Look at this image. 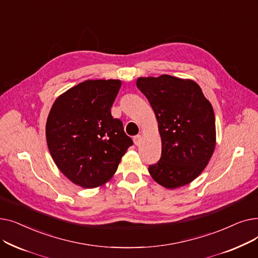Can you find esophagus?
I'll return each mask as SVG.
<instances>
[{
    "label": "esophagus",
    "instance_id": "esophagus-1",
    "mask_svg": "<svg viewBox=\"0 0 258 258\" xmlns=\"http://www.w3.org/2000/svg\"><path fill=\"white\" fill-rule=\"evenodd\" d=\"M141 140H142V136H141V135H137V136L134 137V143L136 144V145H139L140 142H141Z\"/></svg>",
    "mask_w": 258,
    "mask_h": 258
}]
</instances>
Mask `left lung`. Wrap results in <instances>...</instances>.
I'll use <instances>...</instances> for the list:
<instances>
[{
    "instance_id": "8db88e82",
    "label": "left lung",
    "mask_w": 258,
    "mask_h": 258,
    "mask_svg": "<svg viewBox=\"0 0 258 258\" xmlns=\"http://www.w3.org/2000/svg\"><path fill=\"white\" fill-rule=\"evenodd\" d=\"M136 84L155 112L162 142L161 159L148 167L150 174L167 189L191 183L214 153L216 131L211 103L191 79L165 74L139 77Z\"/></svg>"
}]
</instances>
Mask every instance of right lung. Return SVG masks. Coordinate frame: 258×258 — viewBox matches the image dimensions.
I'll list each match as a JSON object with an SVG mask.
<instances>
[{
	"label": "right lung",
	"instance_id": "right-lung-1",
	"mask_svg": "<svg viewBox=\"0 0 258 258\" xmlns=\"http://www.w3.org/2000/svg\"><path fill=\"white\" fill-rule=\"evenodd\" d=\"M119 79H89L54 101L46 123L49 152L57 168L83 188L103 186L115 174L133 140L111 107Z\"/></svg>",
	"mask_w": 258,
	"mask_h": 258
}]
</instances>
